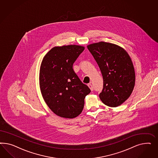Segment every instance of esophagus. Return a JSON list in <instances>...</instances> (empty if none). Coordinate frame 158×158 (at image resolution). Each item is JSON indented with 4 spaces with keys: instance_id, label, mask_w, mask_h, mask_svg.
I'll return each instance as SVG.
<instances>
[{
    "instance_id": "obj_1",
    "label": "esophagus",
    "mask_w": 158,
    "mask_h": 158,
    "mask_svg": "<svg viewBox=\"0 0 158 158\" xmlns=\"http://www.w3.org/2000/svg\"><path fill=\"white\" fill-rule=\"evenodd\" d=\"M88 86L89 87V88L90 89V90H91V91H93L94 89H93V85H91V83H89V84H88Z\"/></svg>"
}]
</instances>
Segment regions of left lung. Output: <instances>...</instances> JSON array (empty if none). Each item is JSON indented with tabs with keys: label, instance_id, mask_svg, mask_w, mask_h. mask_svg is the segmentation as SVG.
<instances>
[{
	"label": "left lung",
	"instance_id": "left-lung-1",
	"mask_svg": "<svg viewBox=\"0 0 158 158\" xmlns=\"http://www.w3.org/2000/svg\"><path fill=\"white\" fill-rule=\"evenodd\" d=\"M87 48L103 78L101 100L111 107L121 105L131 95L135 85L134 67L129 54L119 46L104 42L91 44Z\"/></svg>",
	"mask_w": 158,
	"mask_h": 158
}]
</instances>
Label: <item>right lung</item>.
Segmentation results:
<instances>
[{"label":"right lung","mask_w":158,"mask_h":158,"mask_svg":"<svg viewBox=\"0 0 158 158\" xmlns=\"http://www.w3.org/2000/svg\"><path fill=\"white\" fill-rule=\"evenodd\" d=\"M85 48L77 45L52 48L43 58L40 69V87L50 109L65 118H73L81 112L85 98L91 90L81 82L73 64Z\"/></svg>","instance_id":"right-lung-1"}]
</instances>
